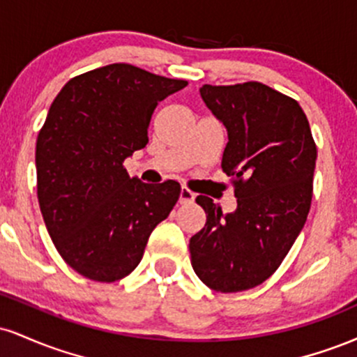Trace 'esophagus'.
<instances>
[{"mask_svg": "<svg viewBox=\"0 0 357 357\" xmlns=\"http://www.w3.org/2000/svg\"><path fill=\"white\" fill-rule=\"evenodd\" d=\"M192 202H195V192L188 190V188H181V191H179V203L186 204Z\"/></svg>", "mask_w": 357, "mask_h": 357, "instance_id": "esophagus-1", "label": "esophagus"}]
</instances>
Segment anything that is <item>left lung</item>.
Here are the masks:
<instances>
[{"instance_id":"8db88e82","label":"left lung","mask_w":357,"mask_h":357,"mask_svg":"<svg viewBox=\"0 0 357 357\" xmlns=\"http://www.w3.org/2000/svg\"><path fill=\"white\" fill-rule=\"evenodd\" d=\"M199 92L228 130L221 167L236 210L223 215L211 198H196L206 225L190 240L191 265L216 292H241L280 267L304 228L317 146L298 102L268 85L206 84Z\"/></svg>"}]
</instances>
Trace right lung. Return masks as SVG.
<instances>
[{
  "mask_svg": "<svg viewBox=\"0 0 357 357\" xmlns=\"http://www.w3.org/2000/svg\"><path fill=\"white\" fill-rule=\"evenodd\" d=\"M129 63L73 77L52 102L36 139V195L67 265L96 282L129 275L181 186L129 178L124 161L147 144L154 109L186 87Z\"/></svg>",
  "mask_w": 357,
  "mask_h": 357,
  "instance_id": "1",
  "label": "right lung"
}]
</instances>
